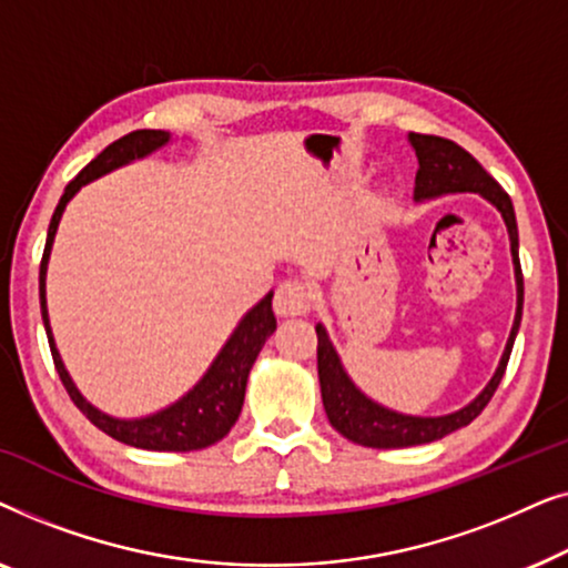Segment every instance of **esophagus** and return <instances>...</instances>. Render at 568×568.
I'll return each mask as SVG.
<instances>
[{
  "label": "esophagus",
  "instance_id": "34e87169",
  "mask_svg": "<svg viewBox=\"0 0 568 568\" xmlns=\"http://www.w3.org/2000/svg\"><path fill=\"white\" fill-rule=\"evenodd\" d=\"M310 307H313V294H310V286L305 282L290 278V282L278 284L276 297H274L276 315H282V317L307 315Z\"/></svg>",
  "mask_w": 568,
  "mask_h": 568
}]
</instances>
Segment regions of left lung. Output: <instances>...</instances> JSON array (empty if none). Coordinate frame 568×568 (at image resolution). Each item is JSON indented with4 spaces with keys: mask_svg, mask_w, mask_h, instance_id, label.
Listing matches in <instances>:
<instances>
[{
    "mask_svg": "<svg viewBox=\"0 0 568 568\" xmlns=\"http://www.w3.org/2000/svg\"><path fill=\"white\" fill-rule=\"evenodd\" d=\"M408 142L414 146L418 158L416 170V185H414V199L416 201H429L447 196V193H478L488 204L499 209L504 224L509 232V247H511V263H515V282H517V313L515 323H511L507 346L496 367L494 377L488 379V385L473 398L468 406L445 416H410L400 414V410L379 406L377 400H372L369 395H364L359 387L354 385V379L348 377V372L341 364V356L336 346L331 344L328 331L323 323L315 325L317 333V377H321V395L325 416L333 429L344 434L346 439L356 442L362 447H375V449H398V447H414V445H429L447 434H453L463 426H468L480 410L488 406V400L494 398L496 387H499L504 369H507L511 346H515L519 321H523V300H525V286H523V268H519V235H517V220H515V206L507 191L478 165V160L463 150L460 144L449 142L442 136L429 134H408Z\"/></svg>",
    "mask_w": 568,
    "mask_h": 568,
    "instance_id": "left-lung-1",
    "label": "left lung"
}]
</instances>
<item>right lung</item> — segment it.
<instances>
[{"instance_id": "obj_1", "label": "right lung", "mask_w": 568, "mask_h": 568, "mask_svg": "<svg viewBox=\"0 0 568 568\" xmlns=\"http://www.w3.org/2000/svg\"><path fill=\"white\" fill-rule=\"evenodd\" d=\"M170 142L168 131L158 129H139L131 134L121 136L119 142L108 144L80 175L64 189V196L59 199L57 212L51 216L49 224V237H45L43 247V261H41V276H38V290H41V315L45 325V336H49L51 356L57 364V372L64 383L69 398L74 400V406L98 426L100 432H105L108 437L123 442V445L139 447V449H154V453H191V449H204L222 437H227L232 426H235L240 410H243L245 400V385L247 375H251L255 356L261 354L263 344L271 333L276 331V317L271 310V297L274 292H268L258 305H253L243 315V321L237 323V328L232 331L227 344L220 348V354L214 356L212 367L206 369V375L191 387L183 398H178L173 406L158 410V414L142 416V418H115L105 410L92 406L84 395L77 390V385L69 377V372L61 362V354L53 341L51 323H49V307H45V271H49L51 258V245L57 237L61 214L69 201L74 199V193L95 181V178L111 173L115 168L129 165V162L142 160L146 154L162 150Z\"/></svg>"}]
</instances>
